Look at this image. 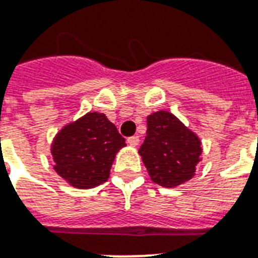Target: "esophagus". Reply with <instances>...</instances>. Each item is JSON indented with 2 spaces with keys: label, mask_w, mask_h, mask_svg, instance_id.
I'll return each instance as SVG.
<instances>
[{
  "label": "esophagus",
  "mask_w": 258,
  "mask_h": 258,
  "mask_svg": "<svg viewBox=\"0 0 258 258\" xmlns=\"http://www.w3.org/2000/svg\"><path fill=\"white\" fill-rule=\"evenodd\" d=\"M139 142H140L139 136H131V138H128V139H127V143H128L131 147H136L138 144H139Z\"/></svg>",
  "instance_id": "obj_1"
}]
</instances>
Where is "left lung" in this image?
Segmentation results:
<instances>
[{"label":"left lung","mask_w":258,"mask_h":258,"mask_svg":"<svg viewBox=\"0 0 258 258\" xmlns=\"http://www.w3.org/2000/svg\"><path fill=\"white\" fill-rule=\"evenodd\" d=\"M147 133L139 155L153 182L176 187L196 176L202 161V142L174 114L165 110L147 116Z\"/></svg>","instance_id":"1"}]
</instances>
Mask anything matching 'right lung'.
I'll list each match as a JSON object with an SVG mask.
<instances>
[{
    "instance_id": "add662e5",
    "label": "right lung",
    "mask_w": 258,
    "mask_h": 258,
    "mask_svg": "<svg viewBox=\"0 0 258 258\" xmlns=\"http://www.w3.org/2000/svg\"><path fill=\"white\" fill-rule=\"evenodd\" d=\"M125 146L103 112L89 111L55 135L51 143L53 169L76 189H93L107 181L116 153Z\"/></svg>"
}]
</instances>
